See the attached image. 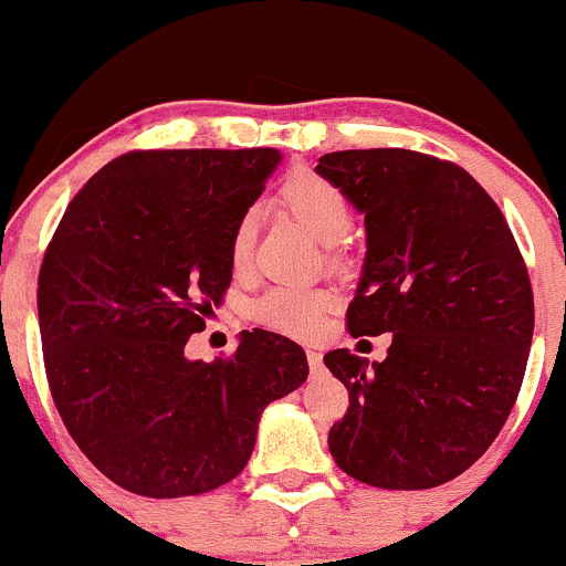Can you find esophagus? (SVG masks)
<instances>
[{"label":"esophagus","instance_id":"obj_1","mask_svg":"<svg viewBox=\"0 0 566 566\" xmlns=\"http://www.w3.org/2000/svg\"><path fill=\"white\" fill-rule=\"evenodd\" d=\"M307 364H310V369H318L321 364H324V356H321L315 348H307Z\"/></svg>","mask_w":566,"mask_h":566}]
</instances>
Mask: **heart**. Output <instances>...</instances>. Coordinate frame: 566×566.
I'll return each instance as SVG.
<instances>
[{"label":"heart","instance_id":"b5f03b06","mask_svg":"<svg viewBox=\"0 0 566 566\" xmlns=\"http://www.w3.org/2000/svg\"><path fill=\"white\" fill-rule=\"evenodd\" d=\"M281 202L321 242H326L332 253H337V240H343L354 223V208L343 188L313 169H300L283 184ZM253 240H256V212L245 210L234 223L232 240H229V259H232L234 270H242L248 264ZM329 305V291L289 281L272 285L259 296L253 305V318L270 329L291 334V337H313Z\"/></svg>","mask_w":566,"mask_h":566}]
</instances>
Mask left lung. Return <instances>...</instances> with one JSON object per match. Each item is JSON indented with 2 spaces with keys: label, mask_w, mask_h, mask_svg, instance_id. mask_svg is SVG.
<instances>
[{
  "label": "left lung",
  "mask_w": 566,
  "mask_h": 566,
  "mask_svg": "<svg viewBox=\"0 0 566 566\" xmlns=\"http://www.w3.org/2000/svg\"><path fill=\"white\" fill-rule=\"evenodd\" d=\"M315 172L343 188L367 227L348 332H391L373 367L348 348L324 356L350 397L329 451L361 483L434 489L489 451L521 391L534 332L524 256L459 164L369 148L321 156Z\"/></svg>",
  "instance_id": "1"
}]
</instances>
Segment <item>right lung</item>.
<instances>
[{"label":"right lung","instance_id":"right-lung-1","mask_svg":"<svg viewBox=\"0 0 566 566\" xmlns=\"http://www.w3.org/2000/svg\"><path fill=\"white\" fill-rule=\"evenodd\" d=\"M281 161L275 148L129 150L66 208L38 281L51 397L91 464L132 494L193 496L229 483L261 410L307 380V356L253 329L234 356L186 343L232 283L234 223Z\"/></svg>","mask_w":566,"mask_h":566}]
</instances>
